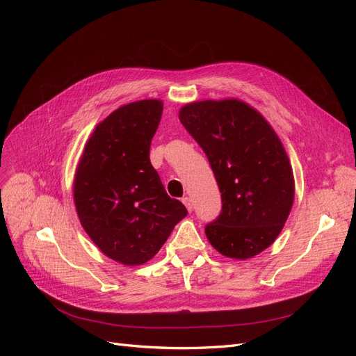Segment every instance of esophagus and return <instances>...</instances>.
I'll return each instance as SVG.
<instances>
[{
	"label": "esophagus",
	"instance_id": "obj_1",
	"mask_svg": "<svg viewBox=\"0 0 356 356\" xmlns=\"http://www.w3.org/2000/svg\"><path fill=\"white\" fill-rule=\"evenodd\" d=\"M182 203H184L186 204V207H187V209L191 212L193 211V203H191V199L188 197V196H186V197H182Z\"/></svg>",
	"mask_w": 356,
	"mask_h": 356
}]
</instances>
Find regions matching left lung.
Wrapping results in <instances>:
<instances>
[{"label":"left lung","instance_id":"1","mask_svg":"<svg viewBox=\"0 0 356 356\" xmlns=\"http://www.w3.org/2000/svg\"><path fill=\"white\" fill-rule=\"evenodd\" d=\"M179 120L207 154L221 193V212L204 227L225 257H254L281 233L294 202L288 156L264 117L238 99L182 106Z\"/></svg>","mask_w":356,"mask_h":356}]
</instances>
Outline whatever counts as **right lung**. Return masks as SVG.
<instances>
[{
    "label": "right lung",
    "mask_w": 356,
    "mask_h": 356,
    "mask_svg": "<svg viewBox=\"0 0 356 356\" xmlns=\"http://www.w3.org/2000/svg\"><path fill=\"white\" fill-rule=\"evenodd\" d=\"M163 104H127L96 126L74 179L83 229L113 260L135 266L153 258L187 209L170 199L149 161Z\"/></svg>",
    "instance_id": "add662e5"
}]
</instances>
